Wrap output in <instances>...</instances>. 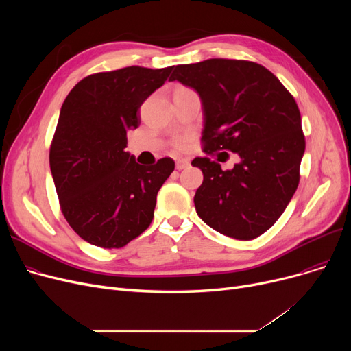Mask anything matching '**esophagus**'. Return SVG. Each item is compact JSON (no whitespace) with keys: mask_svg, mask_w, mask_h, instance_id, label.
Masks as SVG:
<instances>
[{"mask_svg":"<svg viewBox=\"0 0 351 351\" xmlns=\"http://www.w3.org/2000/svg\"><path fill=\"white\" fill-rule=\"evenodd\" d=\"M188 166H189V160L188 159H178L176 160V169L178 171L185 169V168H188Z\"/></svg>","mask_w":351,"mask_h":351,"instance_id":"obj_1","label":"esophagus"}]
</instances>
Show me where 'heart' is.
Instances as JSON below:
<instances>
[{"label":"heart","instance_id":"heart-1","mask_svg":"<svg viewBox=\"0 0 351 351\" xmlns=\"http://www.w3.org/2000/svg\"><path fill=\"white\" fill-rule=\"evenodd\" d=\"M173 146H175V149H178V151H185L186 147H188V138L186 136H180V138L175 139Z\"/></svg>","mask_w":351,"mask_h":351}]
</instances>
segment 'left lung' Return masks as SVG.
<instances>
[{
	"mask_svg": "<svg viewBox=\"0 0 351 351\" xmlns=\"http://www.w3.org/2000/svg\"><path fill=\"white\" fill-rule=\"evenodd\" d=\"M172 71L169 81L200 97L204 151L241 158L230 171L208 156L192 160L204 172L193 199L199 217L239 241L263 234L299 186L306 141L296 101L269 69L252 61L212 58Z\"/></svg>",
	"mask_w": 351,
	"mask_h": 351,
	"instance_id": "1",
	"label": "left lung"
}]
</instances>
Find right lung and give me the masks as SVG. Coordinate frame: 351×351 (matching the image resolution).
Returning a JSON list of instances; mask_svg holds the SVG:
<instances>
[{"instance_id": "obj_1", "label": "right lung", "mask_w": 351, "mask_h": 351, "mask_svg": "<svg viewBox=\"0 0 351 351\" xmlns=\"http://www.w3.org/2000/svg\"><path fill=\"white\" fill-rule=\"evenodd\" d=\"M172 66H126L81 80L65 98L49 166L61 212L90 245L119 249L149 228L156 195L175 169L171 158L145 168L125 152L138 110Z\"/></svg>"}]
</instances>
